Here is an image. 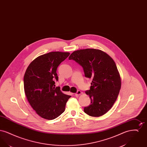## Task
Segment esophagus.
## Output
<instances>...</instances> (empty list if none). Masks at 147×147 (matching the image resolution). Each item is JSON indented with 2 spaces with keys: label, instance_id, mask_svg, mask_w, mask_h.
Wrapping results in <instances>:
<instances>
[{
  "label": "esophagus",
  "instance_id": "1",
  "mask_svg": "<svg viewBox=\"0 0 147 147\" xmlns=\"http://www.w3.org/2000/svg\"><path fill=\"white\" fill-rule=\"evenodd\" d=\"M80 94H82V92L80 91V90H78V91H77V92L75 94V95H76V96H78L80 95Z\"/></svg>",
  "mask_w": 147,
  "mask_h": 147
}]
</instances>
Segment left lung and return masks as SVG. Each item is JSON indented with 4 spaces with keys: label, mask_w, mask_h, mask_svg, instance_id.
I'll return each mask as SVG.
<instances>
[{
    "label": "left lung",
    "mask_w": 147,
    "mask_h": 147,
    "mask_svg": "<svg viewBox=\"0 0 147 147\" xmlns=\"http://www.w3.org/2000/svg\"><path fill=\"white\" fill-rule=\"evenodd\" d=\"M69 59L82 66L85 77L92 80L90 90L85 91L91 103L84 107V112L92 117L104 115L115 102L121 86L114 61L101 50L89 49L73 52Z\"/></svg>",
    "instance_id": "8db88e82"
}]
</instances>
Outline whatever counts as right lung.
I'll return each mask as SVG.
<instances>
[{
  "label": "right lung",
  "mask_w": 147,
  "mask_h": 147,
  "mask_svg": "<svg viewBox=\"0 0 147 147\" xmlns=\"http://www.w3.org/2000/svg\"><path fill=\"white\" fill-rule=\"evenodd\" d=\"M69 55L68 52H52L38 56L25 71V95L33 109L43 119L51 120L60 116L71 97L55 87V81L58 80L57 69Z\"/></svg>",
  "instance_id": "obj_1"
}]
</instances>
